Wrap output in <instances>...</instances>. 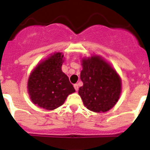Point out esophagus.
Listing matches in <instances>:
<instances>
[{
	"label": "esophagus",
	"instance_id": "34e87169",
	"mask_svg": "<svg viewBox=\"0 0 150 150\" xmlns=\"http://www.w3.org/2000/svg\"><path fill=\"white\" fill-rule=\"evenodd\" d=\"M74 88H75V89L76 91L78 90V83H75V84H74Z\"/></svg>",
	"mask_w": 150,
	"mask_h": 150
}]
</instances>
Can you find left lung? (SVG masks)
Returning <instances> with one entry per match:
<instances>
[{"instance_id": "8db88e82", "label": "left lung", "mask_w": 150, "mask_h": 150, "mask_svg": "<svg viewBox=\"0 0 150 150\" xmlns=\"http://www.w3.org/2000/svg\"><path fill=\"white\" fill-rule=\"evenodd\" d=\"M81 79L83 85L79 88L84 106L95 112H107L119 98L121 81L117 72L106 61L93 56L82 61Z\"/></svg>"}]
</instances>
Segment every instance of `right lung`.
<instances>
[{"mask_svg":"<svg viewBox=\"0 0 150 150\" xmlns=\"http://www.w3.org/2000/svg\"><path fill=\"white\" fill-rule=\"evenodd\" d=\"M64 54L54 53L35 67L28 80V92L33 103L47 110L63 104L75 92L67 75L61 70Z\"/></svg>","mask_w":150,"mask_h":150,"instance_id":"obj_1","label":"right lung"}]
</instances>
